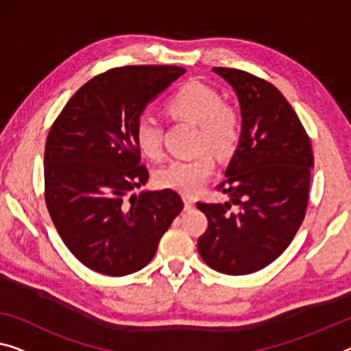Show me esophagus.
I'll return each mask as SVG.
<instances>
[{"label": "esophagus", "mask_w": 351, "mask_h": 351, "mask_svg": "<svg viewBox=\"0 0 351 351\" xmlns=\"http://www.w3.org/2000/svg\"><path fill=\"white\" fill-rule=\"evenodd\" d=\"M183 202H185V210H193L194 208V201L190 197H185L183 199Z\"/></svg>", "instance_id": "34e87169"}]
</instances>
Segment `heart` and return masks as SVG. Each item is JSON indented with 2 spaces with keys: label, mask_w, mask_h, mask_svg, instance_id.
Returning <instances> with one entry per match:
<instances>
[{
  "label": "heart",
  "mask_w": 351,
  "mask_h": 351,
  "mask_svg": "<svg viewBox=\"0 0 351 351\" xmlns=\"http://www.w3.org/2000/svg\"><path fill=\"white\" fill-rule=\"evenodd\" d=\"M165 108L174 121L197 125L201 150L210 149L219 157L234 154L240 141V116L213 88L199 82L185 83L166 100ZM134 141L145 157L158 160L163 155L161 125L154 117H139L134 125ZM213 171V157L204 152L190 160H172L157 171L155 182L160 188L191 196L206 185Z\"/></svg>",
  "instance_id": "heart-1"
}]
</instances>
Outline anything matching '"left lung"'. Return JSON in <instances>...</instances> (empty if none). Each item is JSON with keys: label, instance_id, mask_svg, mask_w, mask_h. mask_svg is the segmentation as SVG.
<instances>
[{"label": "left lung", "instance_id": "left-lung-1", "mask_svg": "<svg viewBox=\"0 0 351 351\" xmlns=\"http://www.w3.org/2000/svg\"><path fill=\"white\" fill-rule=\"evenodd\" d=\"M237 93L241 136L218 190L230 202H197L208 226L197 251L210 268L240 276L282 254L303 223L309 199L311 139L276 86L245 70L213 67Z\"/></svg>", "mask_w": 351, "mask_h": 351}]
</instances>
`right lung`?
Wrapping results in <instances>:
<instances>
[{"label": "right lung", "mask_w": 351, "mask_h": 351, "mask_svg": "<svg viewBox=\"0 0 351 351\" xmlns=\"http://www.w3.org/2000/svg\"><path fill=\"white\" fill-rule=\"evenodd\" d=\"M185 73L177 66H125L97 75L72 95L47 136L45 204L69 251L93 271L125 276L152 261L182 212L172 190L145 185L134 125L157 94Z\"/></svg>", "instance_id": "obj_1"}]
</instances>
